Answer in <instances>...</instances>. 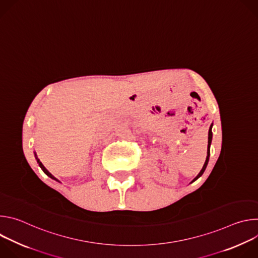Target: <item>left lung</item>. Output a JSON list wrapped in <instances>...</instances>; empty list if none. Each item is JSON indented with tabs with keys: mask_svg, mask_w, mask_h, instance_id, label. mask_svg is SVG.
Wrapping results in <instances>:
<instances>
[{
	"mask_svg": "<svg viewBox=\"0 0 258 258\" xmlns=\"http://www.w3.org/2000/svg\"><path fill=\"white\" fill-rule=\"evenodd\" d=\"M212 125H213V123H211V125H210V127H209V132H208V147H207V156H206V160H205V162H204V165H203L202 169H201L200 172L198 173V175H197L191 182H193V181H195L196 179H198V178L203 174V172L205 171V169H206V167H207V164H208V161H209V156H210V145H211V141H212Z\"/></svg>",
	"mask_w": 258,
	"mask_h": 258,
	"instance_id": "8db88e82",
	"label": "left lung"
}]
</instances>
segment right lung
<instances>
[{
    "label": "right lung",
    "mask_w": 258,
    "mask_h": 258,
    "mask_svg": "<svg viewBox=\"0 0 258 258\" xmlns=\"http://www.w3.org/2000/svg\"><path fill=\"white\" fill-rule=\"evenodd\" d=\"M34 156H35L36 162H38V163H39V165H40V167L42 168V170H43V171H44V172H45V173H46V174H47V175H48L49 177H51L52 179H55V180H57V181L61 182V181H60L59 179H57V178H56V177H55V176H54V175H53V174H52V173H51V172H50V171H49V170H48V169H47V168H46V167H45V166L43 165V163H42V162L40 161V159L38 158V156H36V153H35V152H34Z\"/></svg>",
    "instance_id": "1"
}]
</instances>
